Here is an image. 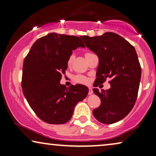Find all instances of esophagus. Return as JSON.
Instances as JSON below:
<instances>
[{
    "mask_svg": "<svg viewBox=\"0 0 156 156\" xmlns=\"http://www.w3.org/2000/svg\"><path fill=\"white\" fill-rule=\"evenodd\" d=\"M93 94V89H92V88H89V95H91Z\"/></svg>",
    "mask_w": 156,
    "mask_h": 156,
    "instance_id": "34e87169",
    "label": "esophagus"
}]
</instances>
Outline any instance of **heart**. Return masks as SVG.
<instances>
[{
  "instance_id": "obj_1",
  "label": "heart",
  "mask_w": 156,
  "mask_h": 156,
  "mask_svg": "<svg viewBox=\"0 0 156 156\" xmlns=\"http://www.w3.org/2000/svg\"><path fill=\"white\" fill-rule=\"evenodd\" d=\"M89 54H90V53H87V54L85 55V56ZM73 59H74L73 55H70V56L69 57V58H68V59H67V65L68 67H70V66H71L72 61H73ZM74 80H75L76 82H77L79 83H82V84H87V83H88V82H89L87 77H85V76H82V75L76 76L75 77H74Z\"/></svg>"
}]
</instances>
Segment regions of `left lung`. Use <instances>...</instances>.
<instances>
[{
	"instance_id": "8db88e82",
	"label": "left lung",
	"mask_w": 156,
	"mask_h": 156,
	"mask_svg": "<svg viewBox=\"0 0 156 156\" xmlns=\"http://www.w3.org/2000/svg\"><path fill=\"white\" fill-rule=\"evenodd\" d=\"M81 37L99 58L94 87L107 77L112 78L110 89L101 91L93 89L101 99V105L93 111L94 116L105 124L118 122L129 114L137 99L141 67L135 48L121 36L111 32Z\"/></svg>"
}]
</instances>
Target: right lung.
<instances>
[{
    "instance_id": "add662e5",
    "label": "right lung",
    "mask_w": 156,
    "mask_h": 156,
    "mask_svg": "<svg viewBox=\"0 0 156 156\" xmlns=\"http://www.w3.org/2000/svg\"><path fill=\"white\" fill-rule=\"evenodd\" d=\"M85 45L80 37L48 34L36 40L23 62L22 89L36 115L44 122L63 124L72 118L76 104L87 97L82 84H60L72 50Z\"/></svg>"
}]
</instances>
